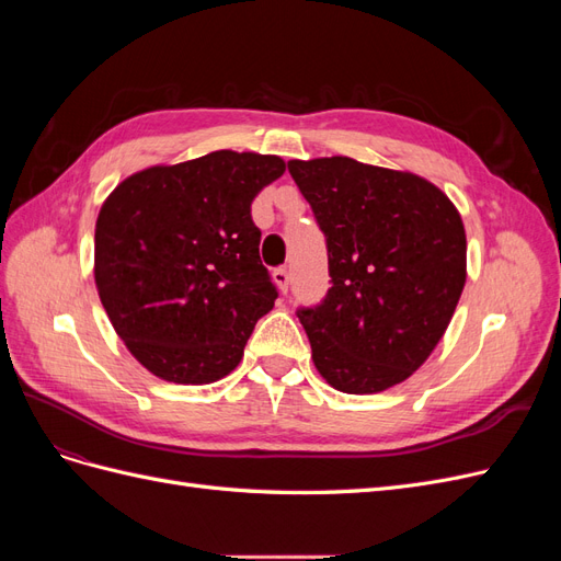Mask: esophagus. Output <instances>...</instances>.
Here are the masks:
<instances>
[{"instance_id": "obj_1", "label": "esophagus", "mask_w": 561, "mask_h": 561, "mask_svg": "<svg viewBox=\"0 0 561 561\" xmlns=\"http://www.w3.org/2000/svg\"><path fill=\"white\" fill-rule=\"evenodd\" d=\"M271 278H274V283L278 285L280 293H287V283H290V274H287V268H274Z\"/></svg>"}]
</instances>
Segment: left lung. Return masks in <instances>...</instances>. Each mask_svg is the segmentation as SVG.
I'll return each mask as SVG.
<instances>
[{
	"label": "left lung",
	"instance_id": "1",
	"mask_svg": "<svg viewBox=\"0 0 561 561\" xmlns=\"http://www.w3.org/2000/svg\"><path fill=\"white\" fill-rule=\"evenodd\" d=\"M328 239L332 287L297 318L320 377L351 396L428 360L466 285V229L426 178L348 157L287 161Z\"/></svg>",
	"mask_w": 561,
	"mask_h": 561
}]
</instances>
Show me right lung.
<instances>
[{
  "instance_id": "obj_1",
  "label": "right lung",
  "mask_w": 561,
  "mask_h": 561,
  "mask_svg": "<svg viewBox=\"0 0 561 561\" xmlns=\"http://www.w3.org/2000/svg\"><path fill=\"white\" fill-rule=\"evenodd\" d=\"M285 161L219 149L128 175L95 222V287L114 332L151 375L227 377L278 297L250 206Z\"/></svg>"
}]
</instances>
